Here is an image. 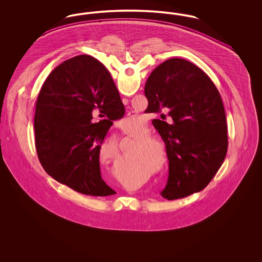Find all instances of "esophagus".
<instances>
[{"mask_svg":"<svg viewBox=\"0 0 262 262\" xmlns=\"http://www.w3.org/2000/svg\"><path fill=\"white\" fill-rule=\"evenodd\" d=\"M123 103H124L125 105H126V104L128 103V100L126 99V98H123Z\"/></svg>","mask_w":262,"mask_h":262,"instance_id":"34e87169","label":"esophagus"}]
</instances>
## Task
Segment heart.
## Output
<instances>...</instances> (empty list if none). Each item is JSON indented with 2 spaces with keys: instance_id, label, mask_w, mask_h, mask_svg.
Listing matches in <instances>:
<instances>
[{
  "instance_id": "obj_1",
  "label": "heart",
  "mask_w": 262,
  "mask_h": 262,
  "mask_svg": "<svg viewBox=\"0 0 262 262\" xmlns=\"http://www.w3.org/2000/svg\"><path fill=\"white\" fill-rule=\"evenodd\" d=\"M125 125L140 127L142 123H140V119L136 117L126 118L124 121ZM129 137L135 139L137 142H140V147L137 151V156H143L146 160H148L151 167L156 172H161L169 162L168 150L162 142L149 138L150 134L147 129H143L139 133L135 134H126ZM149 139L147 140V138Z\"/></svg>"
}]
</instances>
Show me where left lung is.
Masks as SVG:
<instances>
[{
	"label": "left lung",
	"mask_w": 262,
	"mask_h": 262,
	"mask_svg": "<svg viewBox=\"0 0 262 262\" xmlns=\"http://www.w3.org/2000/svg\"><path fill=\"white\" fill-rule=\"evenodd\" d=\"M144 94L145 112H168L174 122L154 120L169 156V178L161 195L179 200L202 190L220 169L228 149L218 89L194 63L173 58L150 74Z\"/></svg>",
	"instance_id": "8db88e82"
}]
</instances>
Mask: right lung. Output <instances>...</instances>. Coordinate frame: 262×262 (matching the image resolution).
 <instances>
[{"mask_svg":"<svg viewBox=\"0 0 262 262\" xmlns=\"http://www.w3.org/2000/svg\"><path fill=\"white\" fill-rule=\"evenodd\" d=\"M105 119L92 123L95 111ZM125 106L107 69L88 55L58 66L38 95L34 132L38 158L46 173L75 191L108 196L116 191L101 177V145Z\"/></svg>","mask_w":262,"mask_h":262,"instance_id":"obj_1","label":"right lung"}]
</instances>
